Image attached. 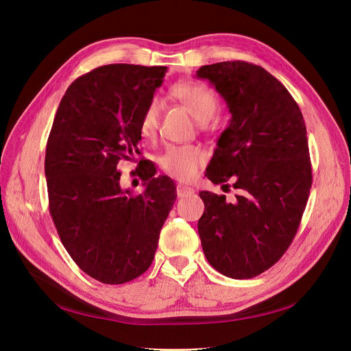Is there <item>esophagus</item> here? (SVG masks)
Segmentation results:
<instances>
[{
	"label": "esophagus",
	"instance_id": "1",
	"mask_svg": "<svg viewBox=\"0 0 351 351\" xmlns=\"http://www.w3.org/2000/svg\"><path fill=\"white\" fill-rule=\"evenodd\" d=\"M193 192H195V189H193V188H191V186L182 185V183H178V185H176V193H178V196H180V197H183V196H188V195H192Z\"/></svg>",
	"mask_w": 351,
	"mask_h": 351
}]
</instances>
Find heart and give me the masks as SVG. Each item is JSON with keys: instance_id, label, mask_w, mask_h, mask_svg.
<instances>
[{"instance_id": "heart-1", "label": "heart", "mask_w": 351, "mask_h": 351, "mask_svg": "<svg viewBox=\"0 0 351 351\" xmlns=\"http://www.w3.org/2000/svg\"><path fill=\"white\" fill-rule=\"evenodd\" d=\"M171 95L189 109L200 126H205L220 109L215 90L200 82H179L171 88ZM158 119L159 105L156 101H151L145 106L139 122V131L143 138L151 139L156 135ZM205 163L206 154L193 145L169 146L159 158L162 171L182 182L195 179Z\"/></svg>"}]
</instances>
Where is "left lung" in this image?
<instances>
[{
    "label": "left lung",
    "instance_id": "obj_1",
    "mask_svg": "<svg viewBox=\"0 0 351 351\" xmlns=\"http://www.w3.org/2000/svg\"><path fill=\"white\" fill-rule=\"evenodd\" d=\"M196 77L215 85L232 114L206 176L239 191L234 204L199 192L202 249L219 273L252 279L280 259L302 222L311 188L304 119L285 85L259 65L217 62Z\"/></svg>",
    "mask_w": 351,
    "mask_h": 351
}]
</instances>
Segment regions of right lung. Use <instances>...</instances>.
<instances>
[{"instance_id":"1","label":"right lung","mask_w":351,"mask_h":351,"mask_svg":"<svg viewBox=\"0 0 351 351\" xmlns=\"http://www.w3.org/2000/svg\"><path fill=\"white\" fill-rule=\"evenodd\" d=\"M166 66L110 64L73 81L47 142L49 213L72 261L105 285L145 273L176 199L171 178L143 172L141 195L119 185L121 160L141 155L139 122ZM141 165V162H139Z\"/></svg>"}]
</instances>
